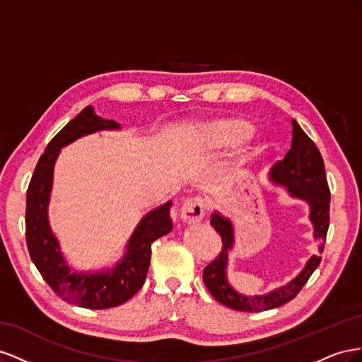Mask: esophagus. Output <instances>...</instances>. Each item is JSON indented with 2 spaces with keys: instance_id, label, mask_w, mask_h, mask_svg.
<instances>
[{
  "instance_id": "1",
  "label": "esophagus",
  "mask_w": 362,
  "mask_h": 362,
  "mask_svg": "<svg viewBox=\"0 0 362 362\" xmlns=\"http://www.w3.org/2000/svg\"><path fill=\"white\" fill-rule=\"evenodd\" d=\"M182 222L185 223H198L202 221L205 214V202L199 196H193V198H187L184 201L181 210H180Z\"/></svg>"
}]
</instances>
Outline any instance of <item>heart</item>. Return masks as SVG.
Listing matches in <instances>:
<instances>
[{
  "label": "heart",
  "instance_id": "obj_1",
  "mask_svg": "<svg viewBox=\"0 0 362 362\" xmlns=\"http://www.w3.org/2000/svg\"><path fill=\"white\" fill-rule=\"evenodd\" d=\"M250 124L245 119L216 120L206 128V139L213 145H229L250 133Z\"/></svg>",
  "mask_w": 362,
  "mask_h": 362
}]
</instances>
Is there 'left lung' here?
<instances>
[{
  "label": "left lung",
  "mask_w": 362,
  "mask_h": 362,
  "mask_svg": "<svg viewBox=\"0 0 362 362\" xmlns=\"http://www.w3.org/2000/svg\"><path fill=\"white\" fill-rule=\"evenodd\" d=\"M291 148L284 160L278 161L270 170V178L276 184L286 185L293 198L303 199L310 204V221L314 226V237L325 247V240L329 228V202L331 192L327 187L325 163L319 148L305 134L300 125L293 120ZM211 225L222 238V252L204 269V282L213 298L229 308L246 313H258L290 302L320 264L322 257L313 255L305 269L290 281L287 286L273 290L264 296H243L237 293L226 279L228 252L234 246V229L229 218L213 213Z\"/></svg>",
  "instance_id": "left-lung-1"
}]
</instances>
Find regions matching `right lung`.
Instances as JSON below:
<instances>
[{
	"mask_svg": "<svg viewBox=\"0 0 362 362\" xmlns=\"http://www.w3.org/2000/svg\"><path fill=\"white\" fill-rule=\"evenodd\" d=\"M115 120L96 116L92 105L76 115L54 137L40 156L27 190L25 238L30 257L52 291L81 308L105 310L125 303L145 284L151 262V245L172 231V201L141 218L127 245V254L113 270L103 273L71 272L57 238L48 223V202L54 163L63 146L101 129H119Z\"/></svg>",
	"mask_w": 362,
	"mask_h": 362,
	"instance_id": "right-lung-1",
	"label": "right lung"
}]
</instances>
